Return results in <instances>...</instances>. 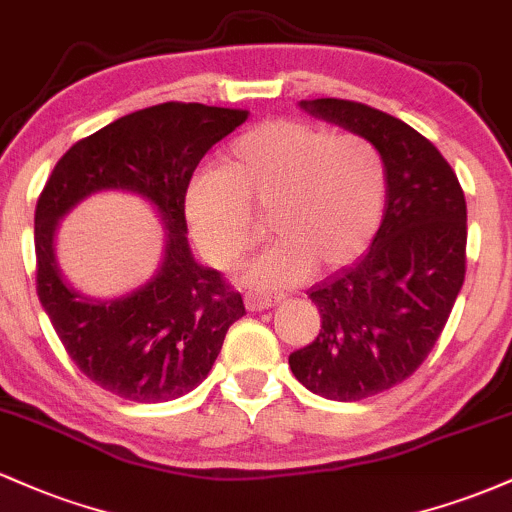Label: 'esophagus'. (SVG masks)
Returning <instances> with one entry per match:
<instances>
[{
	"label": "esophagus",
	"mask_w": 512,
	"mask_h": 512,
	"mask_svg": "<svg viewBox=\"0 0 512 512\" xmlns=\"http://www.w3.org/2000/svg\"><path fill=\"white\" fill-rule=\"evenodd\" d=\"M243 301H245V308L252 310V313H257V310L272 308V305L281 301V296H272V293H262V291H245Z\"/></svg>",
	"instance_id": "obj_1"
}]
</instances>
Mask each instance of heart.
I'll list each match as a JSON object with an SVG mask.
<instances>
[{
	"label": "heart",
	"mask_w": 512,
	"mask_h": 512,
	"mask_svg": "<svg viewBox=\"0 0 512 512\" xmlns=\"http://www.w3.org/2000/svg\"><path fill=\"white\" fill-rule=\"evenodd\" d=\"M387 202L385 158L370 139L320 122L276 117L240 132L219 170L185 190V216L204 257L233 267L262 238L276 243L248 269L250 284L276 289L354 262L378 233Z\"/></svg>",
	"instance_id": "1"
}]
</instances>
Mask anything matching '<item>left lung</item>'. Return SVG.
I'll list each match as a JSON object with an SVG mask.
<instances>
[{
  "mask_svg": "<svg viewBox=\"0 0 512 512\" xmlns=\"http://www.w3.org/2000/svg\"><path fill=\"white\" fill-rule=\"evenodd\" d=\"M301 105L370 139L387 166L373 245L310 289L320 332L289 356L310 392L358 402L404 383L436 346L467 272V202L450 163L407 122L342 98Z\"/></svg>",
  "mask_w": 512,
  "mask_h": 512,
  "instance_id": "8db88e82",
  "label": "left lung"
}]
</instances>
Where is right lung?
<instances>
[{
	"instance_id": "1",
	"label": "right lung",
	"mask_w": 512,
	"mask_h": 512,
	"mask_svg": "<svg viewBox=\"0 0 512 512\" xmlns=\"http://www.w3.org/2000/svg\"><path fill=\"white\" fill-rule=\"evenodd\" d=\"M248 110L161 103L79 139L52 168L35 204V289L76 368L129 402H168L202 383L243 298L221 272L195 262L185 190L204 154L243 125ZM151 198L169 226L167 260L125 299L93 302L63 284L51 257L56 219L98 189Z\"/></svg>"
}]
</instances>
